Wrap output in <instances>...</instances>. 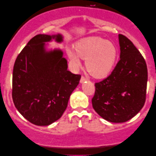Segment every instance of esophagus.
I'll return each instance as SVG.
<instances>
[{"mask_svg":"<svg viewBox=\"0 0 156 156\" xmlns=\"http://www.w3.org/2000/svg\"><path fill=\"white\" fill-rule=\"evenodd\" d=\"M87 77H85L84 76H82V77H81V79H80V83L84 82L85 81H87Z\"/></svg>","mask_w":156,"mask_h":156,"instance_id":"obj_1","label":"esophagus"}]
</instances>
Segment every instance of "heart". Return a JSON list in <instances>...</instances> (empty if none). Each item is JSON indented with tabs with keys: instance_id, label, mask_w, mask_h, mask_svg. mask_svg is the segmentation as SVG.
<instances>
[{
	"instance_id": "1",
	"label": "heart",
	"mask_w": 156,
	"mask_h": 156,
	"mask_svg": "<svg viewBox=\"0 0 156 156\" xmlns=\"http://www.w3.org/2000/svg\"><path fill=\"white\" fill-rule=\"evenodd\" d=\"M75 50L80 57L86 59L85 65L89 73L95 77H102L109 73L117 57V49L112 42L93 37L84 39L76 44ZM70 60L75 66L80 65L75 53L67 50Z\"/></svg>"
}]
</instances>
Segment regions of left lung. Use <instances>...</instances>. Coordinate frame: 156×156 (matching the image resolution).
Instances as JSON below:
<instances>
[{"label":"left lung","mask_w":156,"mask_h":156,"mask_svg":"<svg viewBox=\"0 0 156 156\" xmlns=\"http://www.w3.org/2000/svg\"><path fill=\"white\" fill-rule=\"evenodd\" d=\"M120 59L110 75L95 83L91 99L95 112L105 120L123 123L136 116L146 99L148 69L142 55L119 34Z\"/></svg>","instance_id":"1"}]
</instances>
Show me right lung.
<instances>
[{
    "label": "right lung",
    "instance_id": "1",
    "mask_svg": "<svg viewBox=\"0 0 156 156\" xmlns=\"http://www.w3.org/2000/svg\"><path fill=\"white\" fill-rule=\"evenodd\" d=\"M52 38L62 40L60 35L39 34L32 38L19 53L12 71L15 106L25 119L37 126H48L62 116L81 78L68 71L61 50H44V42Z\"/></svg>",
    "mask_w": 156,
    "mask_h": 156
}]
</instances>
